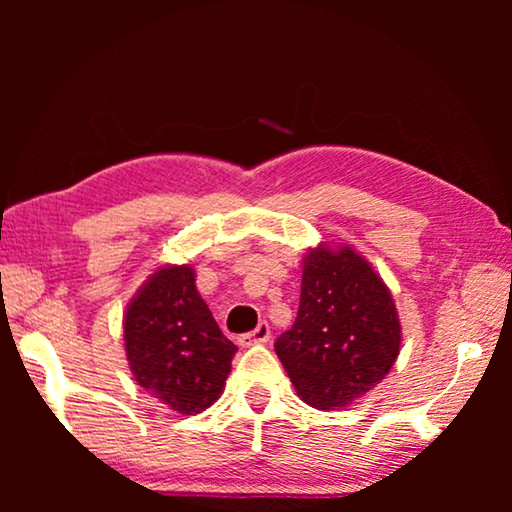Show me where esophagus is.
I'll use <instances>...</instances> for the list:
<instances>
[{"mask_svg":"<svg viewBox=\"0 0 512 512\" xmlns=\"http://www.w3.org/2000/svg\"><path fill=\"white\" fill-rule=\"evenodd\" d=\"M268 339H271V327H268V323H259L253 332L241 336L239 343L241 345H257V343H266Z\"/></svg>","mask_w":512,"mask_h":512,"instance_id":"34e87169","label":"esophagus"}]
</instances>
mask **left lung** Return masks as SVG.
<instances>
[{
    "mask_svg": "<svg viewBox=\"0 0 512 512\" xmlns=\"http://www.w3.org/2000/svg\"><path fill=\"white\" fill-rule=\"evenodd\" d=\"M400 341L393 296L375 268L348 246L309 250L296 323L275 341L302 400L323 411L352 404L388 375Z\"/></svg>",
    "mask_w": 512,
    "mask_h": 512,
    "instance_id": "8db88e82",
    "label": "left lung"
}]
</instances>
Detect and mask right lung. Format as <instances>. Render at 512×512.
I'll use <instances>...</instances> for the list:
<instances>
[{
    "label": "right lung",
    "instance_id": "add662e5",
    "mask_svg": "<svg viewBox=\"0 0 512 512\" xmlns=\"http://www.w3.org/2000/svg\"><path fill=\"white\" fill-rule=\"evenodd\" d=\"M194 282L192 266H164L137 291L124 316L135 381L183 415L219 400L237 352Z\"/></svg>",
    "mask_w": 512,
    "mask_h": 512
}]
</instances>
